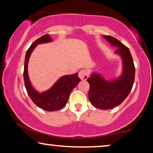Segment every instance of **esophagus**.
Returning <instances> with one entry per match:
<instances>
[{"label": "esophagus", "instance_id": "34e87169", "mask_svg": "<svg viewBox=\"0 0 153 153\" xmlns=\"http://www.w3.org/2000/svg\"><path fill=\"white\" fill-rule=\"evenodd\" d=\"M79 76L81 80H86L88 77V72L85 70H81L79 72Z\"/></svg>", "mask_w": 153, "mask_h": 153}]
</instances>
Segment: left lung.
<instances>
[{"label": "left lung", "mask_w": 153, "mask_h": 153, "mask_svg": "<svg viewBox=\"0 0 153 153\" xmlns=\"http://www.w3.org/2000/svg\"><path fill=\"white\" fill-rule=\"evenodd\" d=\"M103 37L112 46L117 47L116 53L123 60V74L118 79L108 81L97 73L87 79L90 84L88 98L96 108L106 110L119 105L130 93L135 76V67L130 51L118 39L108 35Z\"/></svg>", "instance_id": "obj_1"}]
</instances>
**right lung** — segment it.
I'll return each instance as SVG.
<instances>
[{
	"label": "right lung",
	"mask_w": 153,
	"mask_h": 153,
	"mask_svg": "<svg viewBox=\"0 0 153 153\" xmlns=\"http://www.w3.org/2000/svg\"><path fill=\"white\" fill-rule=\"evenodd\" d=\"M51 41H52L51 37L47 34L36 39L31 45L27 51L25 57L24 70L25 87L29 97L38 107L47 111H53L63 108L68 102L70 93L76 86L79 81H81V79L78 76V73H75L74 74L65 75L60 77L55 84L47 91L39 93L33 88L28 74L29 58L33 49L37 45L49 42Z\"/></svg>",
	"instance_id": "obj_1"
}]
</instances>
